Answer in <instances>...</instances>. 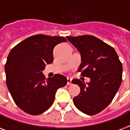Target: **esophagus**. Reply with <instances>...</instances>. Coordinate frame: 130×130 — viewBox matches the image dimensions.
<instances>
[{
  "instance_id": "esophagus-1",
  "label": "esophagus",
  "mask_w": 130,
  "mask_h": 130,
  "mask_svg": "<svg viewBox=\"0 0 130 130\" xmlns=\"http://www.w3.org/2000/svg\"><path fill=\"white\" fill-rule=\"evenodd\" d=\"M72 78H67V85H72Z\"/></svg>"
}]
</instances>
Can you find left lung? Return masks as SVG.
Listing matches in <instances>:
<instances>
[{"instance_id":"1","label":"left lung","mask_w":130,"mask_h":130,"mask_svg":"<svg viewBox=\"0 0 130 130\" xmlns=\"http://www.w3.org/2000/svg\"><path fill=\"white\" fill-rule=\"evenodd\" d=\"M77 48L82 63L78 69L81 75L90 78L85 83L74 79L80 93L73 99L78 110L88 115L102 111L115 98L122 81L123 66L115 50L91 35L67 37Z\"/></svg>"}]
</instances>
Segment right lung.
<instances>
[{"mask_svg":"<svg viewBox=\"0 0 130 130\" xmlns=\"http://www.w3.org/2000/svg\"><path fill=\"white\" fill-rule=\"evenodd\" d=\"M64 41L63 37L36 35L10 51L5 66L6 83L15 103L26 113L38 115L46 111L54 103L57 89L67 85L65 76L45 78L42 72L53 61L54 47Z\"/></svg>","mask_w":130,"mask_h":130,"instance_id":"add662e5","label":"right lung"}]
</instances>
